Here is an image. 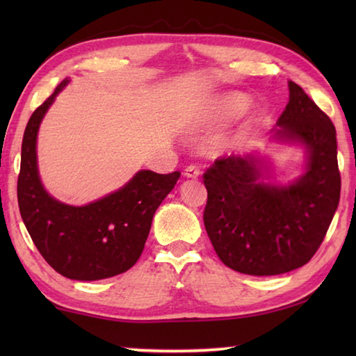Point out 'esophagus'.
I'll return each instance as SVG.
<instances>
[{
  "label": "esophagus",
  "mask_w": 356,
  "mask_h": 356,
  "mask_svg": "<svg viewBox=\"0 0 356 356\" xmlns=\"http://www.w3.org/2000/svg\"><path fill=\"white\" fill-rule=\"evenodd\" d=\"M200 174H201V170H200V168H197L196 165H190V166H186V168H185L184 176H185V177H188V179H196L197 176H200Z\"/></svg>",
  "instance_id": "esophagus-1"
}]
</instances>
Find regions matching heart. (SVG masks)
<instances>
[{
	"instance_id": "obj_1",
	"label": "heart",
	"mask_w": 356,
	"mask_h": 356,
	"mask_svg": "<svg viewBox=\"0 0 356 356\" xmlns=\"http://www.w3.org/2000/svg\"><path fill=\"white\" fill-rule=\"evenodd\" d=\"M250 102L242 94H231L221 99L209 108L206 113L201 114L200 124L202 127H212V125H221L231 122L234 119L243 116L248 110Z\"/></svg>"
}]
</instances>
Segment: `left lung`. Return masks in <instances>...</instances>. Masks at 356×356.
<instances>
[{
  "instance_id": "obj_1",
  "label": "left lung",
  "mask_w": 356,
  "mask_h": 356,
  "mask_svg": "<svg viewBox=\"0 0 356 356\" xmlns=\"http://www.w3.org/2000/svg\"><path fill=\"white\" fill-rule=\"evenodd\" d=\"M275 136L305 144L306 172L292 185L261 182L254 155L220 156L204 172V226L221 262L238 273L272 276L303 267L322 245L339 204L336 129L297 83Z\"/></svg>"
}]
</instances>
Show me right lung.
<instances>
[{
  "label": "right lung",
  "instance_id": "obj_1",
  "mask_svg": "<svg viewBox=\"0 0 356 356\" xmlns=\"http://www.w3.org/2000/svg\"><path fill=\"white\" fill-rule=\"evenodd\" d=\"M67 83V78L59 83L28 120L17 197L23 222L48 265L69 280L97 281L127 272L136 264L155 210L180 172L140 171L120 190L81 207L53 200L40 184L35 140L47 110Z\"/></svg>",
  "mask_w": 356,
  "mask_h": 356
}]
</instances>
